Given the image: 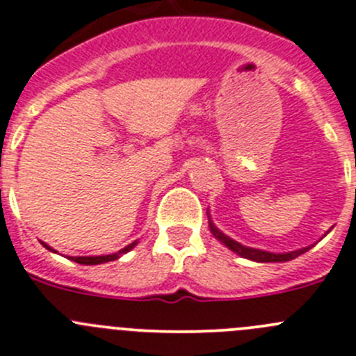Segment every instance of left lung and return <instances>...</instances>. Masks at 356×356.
<instances>
[{
	"label": "left lung",
	"instance_id": "8db88e82",
	"mask_svg": "<svg viewBox=\"0 0 356 356\" xmlns=\"http://www.w3.org/2000/svg\"><path fill=\"white\" fill-rule=\"evenodd\" d=\"M211 232L214 234L216 238L223 242L227 248H230L234 253L241 254V257L249 258V260H254V261H264V264H268V261H288V260H293L297 258L298 254L305 253L307 249L311 248H304V249H298V251H291V253H283V254H277V253H268V251H261V249H253V248H245V245L238 244V242L232 241L230 237H227L225 234L218 230L214 225L211 223Z\"/></svg>",
	"mask_w": 356,
	"mask_h": 356
}]
</instances>
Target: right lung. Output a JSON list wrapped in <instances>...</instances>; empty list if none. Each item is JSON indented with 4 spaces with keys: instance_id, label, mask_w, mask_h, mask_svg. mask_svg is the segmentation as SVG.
<instances>
[{
    "instance_id": "right-lung-1",
    "label": "right lung",
    "mask_w": 356,
    "mask_h": 356,
    "mask_svg": "<svg viewBox=\"0 0 356 356\" xmlns=\"http://www.w3.org/2000/svg\"><path fill=\"white\" fill-rule=\"evenodd\" d=\"M42 244H43V242H42ZM135 244H137V242H131V244L126 245L124 249H121V251H119V253H114V254H105V257H70V260L77 261V264H81V265H98V264H107V261H114V260H118V258L121 257V254L128 253L129 249L135 248ZM43 245H45V248H47L49 251H54V249L49 248L47 244H43Z\"/></svg>"
}]
</instances>
